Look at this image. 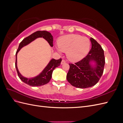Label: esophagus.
<instances>
[{
  "mask_svg": "<svg viewBox=\"0 0 123 123\" xmlns=\"http://www.w3.org/2000/svg\"><path fill=\"white\" fill-rule=\"evenodd\" d=\"M65 63H66V62H65V60H62V62H61V65H63V64H64Z\"/></svg>",
  "mask_w": 123,
  "mask_h": 123,
  "instance_id": "34e87169",
  "label": "esophagus"
}]
</instances>
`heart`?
Listing matches in <instances>:
<instances>
[{
  "instance_id": "obj_1",
  "label": "heart",
  "mask_w": 123,
  "mask_h": 123,
  "mask_svg": "<svg viewBox=\"0 0 123 123\" xmlns=\"http://www.w3.org/2000/svg\"><path fill=\"white\" fill-rule=\"evenodd\" d=\"M90 40L87 37L69 34L59 38L56 49L59 53L66 52L67 57L70 61L76 62L87 55L90 50Z\"/></svg>"
}]
</instances>
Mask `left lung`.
Listing matches in <instances>:
<instances>
[{"instance_id":"obj_1","label":"left lung","mask_w":123,"mask_h":123,"mask_svg":"<svg viewBox=\"0 0 123 123\" xmlns=\"http://www.w3.org/2000/svg\"><path fill=\"white\" fill-rule=\"evenodd\" d=\"M90 41L91 49L86 56L75 64H69L67 80L74 87L83 89L93 86L103 73L105 64L104 50L94 39L91 37Z\"/></svg>"}]
</instances>
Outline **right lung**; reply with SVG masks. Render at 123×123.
<instances>
[{"mask_svg":"<svg viewBox=\"0 0 123 123\" xmlns=\"http://www.w3.org/2000/svg\"><path fill=\"white\" fill-rule=\"evenodd\" d=\"M42 37L47 41L51 47H53V36L51 35V33L46 31H38L33 33V34L27 37L22 40L19 44L18 50L16 53L15 67L18 73V75L23 82L32 87L41 86L44 85L49 83L51 79L52 74L53 70L55 68H57L59 66H60L62 62L61 58L58 59V60L52 58L42 71L38 75L35 77L27 78L21 75L17 68V53L22 48L28 45L36 39Z\"/></svg>","mask_w":123,"mask_h":123,"instance_id":"add662e5","label":"right lung"}]
</instances>
